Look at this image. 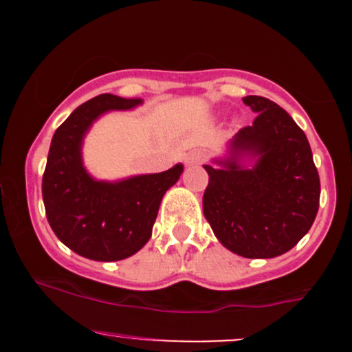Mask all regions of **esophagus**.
Instances as JSON below:
<instances>
[{
	"label": "esophagus",
	"mask_w": 352,
	"mask_h": 352,
	"mask_svg": "<svg viewBox=\"0 0 352 352\" xmlns=\"http://www.w3.org/2000/svg\"><path fill=\"white\" fill-rule=\"evenodd\" d=\"M204 160H205V153L200 151H192L187 157H185V162H187L188 165L200 164V162H204Z\"/></svg>",
	"instance_id": "34e87169"
}]
</instances>
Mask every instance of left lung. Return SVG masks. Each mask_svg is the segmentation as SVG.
I'll use <instances>...</instances> for the list:
<instances>
[{"mask_svg":"<svg viewBox=\"0 0 352 352\" xmlns=\"http://www.w3.org/2000/svg\"><path fill=\"white\" fill-rule=\"evenodd\" d=\"M253 124L230 140L228 157L204 165V215L220 243L243 258H274L309 232L319 207V175L306 134L273 100L246 96ZM254 160L246 168L241 160Z\"/></svg>","mask_w":352,"mask_h":352,"instance_id":"left-lung-1","label":"left lung"}]
</instances>
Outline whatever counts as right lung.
Returning <instances> with one entry per match:
<instances>
[{
  "label": "right lung",
  "mask_w": 352,
  "mask_h": 352,
  "mask_svg": "<svg viewBox=\"0 0 352 352\" xmlns=\"http://www.w3.org/2000/svg\"><path fill=\"white\" fill-rule=\"evenodd\" d=\"M142 102L100 94L80 104L51 140L43 175V200L52 232L67 248L94 261H119L147 243L165 192L184 165L117 182L96 180L82 164V140L92 122L109 111Z\"/></svg>",
  "instance_id": "right-lung-1"
}]
</instances>
